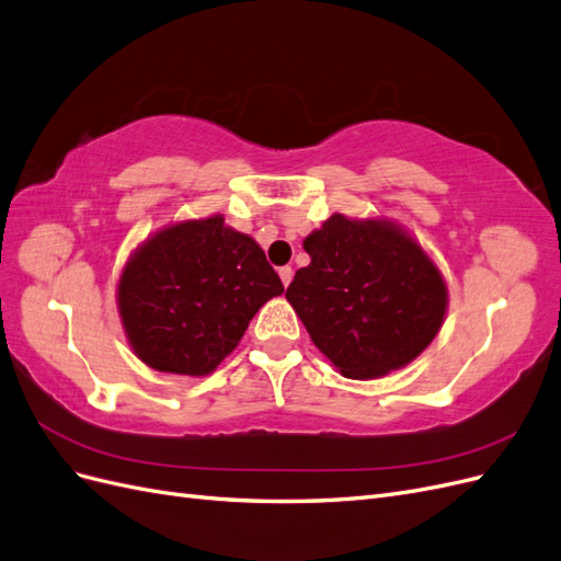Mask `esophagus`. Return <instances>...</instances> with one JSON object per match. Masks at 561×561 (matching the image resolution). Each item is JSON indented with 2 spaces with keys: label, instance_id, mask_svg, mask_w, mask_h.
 Here are the masks:
<instances>
[{
  "label": "esophagus",
  "instance_id": "1",
  "mask_svg": "<svg viewBox=\"0 0 561 561\" xmlns=\"http://www.w3.org/2000/svg\"><path fill=\"white\" fill-rule=\"evenodd\" d=\"M279 279H282V284H284V286H289V284H291V279H294V267H291V265H284V267H279Z\"/></svg>",
  "mask_w": 561,
  "mask_h": 561
}]
</instances>
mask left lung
Masks as SVG:
<instances>
[{
	"mask_svg": "<svg viewBox=\"0 0 561 561\" xmlns=\"http://www.w3.org/2000/svg\"><path fill=\"white\" fill-rule=\"evenodd\" d=\"M302 249L310 265L296 272L286 300L345 378L402 369L435 341L449 289L402 226L333 214L302 239Z\"/></svg>",
	"mask_w": 561,
	"mask_h": 561,
	"instance_id": "left-lung-1",
	"label": "left lung"
}]
</instances>
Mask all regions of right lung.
Here are the masks:
<instances>
[{
	"label": "right lung",
	"instance_id": "add662e5",
	"mask_svg": "<svg viewBox=\"0 0 561 561\" xmlns=\"http://www.w3.org/2000/svg\"><path fill=\"white\" fill-rule=\"evenodd\" d=\"M282 294V279L255 239L214 214L148 237L122 270L117 308L140 362L199 378L216 371L253 314Z\"/></svg>",
	"mask_w": 561,
	"mask_h": 561
}]
</instances>
